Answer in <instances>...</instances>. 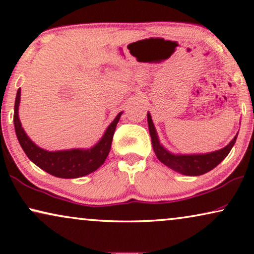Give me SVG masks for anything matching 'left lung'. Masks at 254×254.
Segmentation results:
<instances>
[{"mask_svg":"<svg viewBox=\"0 0 254 254\" xmlns=\"http://www.w3.org/2000/svg\"><path fill=\"white\" fill-rule=\"evenodd\" d=\"M148 118V127L149 133L151 136V144L154 148V151L160 162L166 165L171 170L181 173L183 175L188 176H198L202 175L204 173L211 171L215 168L221 160L225 159L233 146L235 144L237 134L234 136V139L229 142L226 147L216 150L210 154L203 155H173L170 151H167L162 144L158 141V136H157L154 123H152L150 114H147Z\"/></svg>","mask_w":254,"mask_h":254,"instance_id":"left-lung-1","label":"left lung"}]
</instances>
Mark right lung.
Here are the masks:
<instances>
[{"label":"right lung","mask_w":254,"mask_h":254,"mask_svg":"<svg viewBox=\"0 0 254 254\" xmlns=\"http://www.w3.org/2000/svg\"><path fill=\"white\" fill-rule=\"evenodd\" d=\"M21 90L18 89L14 103L13 122L15 134L19 140L20 146L26 152L31 162L37 165L51 175L61 179H76L88 175L99 168L105 162L110 154L113 135H114L116 124L119 123L122 112L119 113L115 120L107 127L105 134L100 141L90 149H71L64 151H47L39 148L28 138L23 131L18 116V108L20 103Z\"/></svg>","instance_id":"add662e5"}]
</instances>
